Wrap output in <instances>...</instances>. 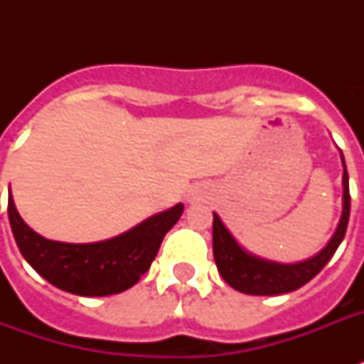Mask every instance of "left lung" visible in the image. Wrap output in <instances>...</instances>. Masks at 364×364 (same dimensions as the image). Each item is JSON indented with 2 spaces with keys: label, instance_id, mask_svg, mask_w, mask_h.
<instances>
[{
  "label": "left lung",
  "instance_id": "1",
  "mask_svg": "<svg viewBox=\"0 0 364 364\" xmlns=\"http://www.w3.org/2000/svg\"><path fill=\"white\" fill-rule=\"evenodd\" d=\"M342 166H344V173H342L344 196H342V217H340L336 232L316 257L302 260V262L283 264V262H274V260L260 259L257 255L247 253L234 240L232 234L228 232L219 215L213 213V259H215L217 270L230 287L240 293L257 294V296L291 293L306 285L311 277H316L325 268V264L333 259V255L336 253V249L344 240L348 221H350V177L346 170L344 154H342Z\"/></svg>",
  "mask_w": 364,
  "mask_h": 364
}]
</instances>
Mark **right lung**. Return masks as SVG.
Instances as JSON below:
<instances>
[{
  "instance_id": "1",
  "label": "right lung",
  "mask_w": 364,
  "mask_h": 364,
  "mask_svg": "<svg viewBox=\"0 0 364 364\" xmlns=\"http://www.w3.org/2000/svg\"><path fill=\"white\" fill-rule=\"evenodd\" d=\"M181 213L183 204H177L105 242L65 243L31 230L9 193V223L22 257L54 287L79 296H107L136 285Z\"/></svg>"
}]
</instances>
